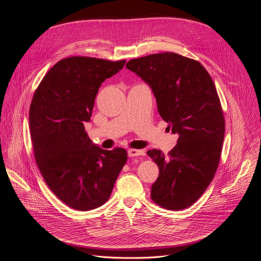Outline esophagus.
I'll list each match as a JSON object with an SVG mask.
<instances>
[{
  "mask_svg": "<svg viewBox=\"0 0 261 261\" xmlns=\"http://www.w3.org/2000/svg\"><path fill=\"white\" fill-rule=\"evenodd\" d=\"M145 152L143 150H136V148H130L128 150L129 157H136V156H144Z\"/></svg>",
  "mask_w": 261,
  "mask_h": 261,
  "instance_id": "esophagus-1",
  "label": "esophagus"
}]
</instances>
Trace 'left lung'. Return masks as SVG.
<instances>
[{"label": "left lung", "mask_w": 261, "mask_h": 261, "mask_svg": "<svg viewBox=\"0 0 261 261\" xmlns=\"http://www.w3.org/2000/svg\"><path fill=\"white\" fill-rule=\"evenodd\" d=\"M126 67L151 87L160 117L178 134L168 155L146 152L159 167L151 197L163 208L184 210L203 194L220 162L225 120L215 84L199 62L174 53L133 59Z\"/></svg>", "instance_id": "8db88e82"}]
</instances>
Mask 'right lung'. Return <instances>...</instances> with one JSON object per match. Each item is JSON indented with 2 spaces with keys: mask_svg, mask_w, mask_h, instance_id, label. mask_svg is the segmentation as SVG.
Instances as JSON below:
<instances>
[{
  "mask_svg": "<svg viewBox=\"0 0 261 261\" xmlns=\"http://www.w3.org/2000/svg\"><path fill=\"white\" fill-rule=\"evenodd\" d=\"M125 63L66 58L34 93L29 121L36 163L53 193L74 210L104 204L128 159L125 148L108 151L93 144L85 130L101 84Z\"/></svg>",
  "mask_w": 261,
  "mask_h": 261,
  "instance_id": "right-lung-1",
  "label": "right lung"
}]
</instances>
